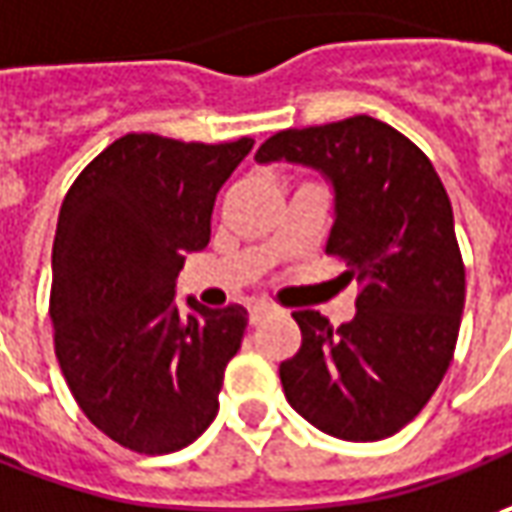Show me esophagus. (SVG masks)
Returning <instances> with one entry per match:
<instances>
[{
  "label": "esophagus",
  "mask_w": 512,
  "mask_h": 512,
  "mask_svg": "<svg viewBox=\"0 0 512 512\" xmlns=\"http://www.w3.org/2000/svg\"><path fill=\"white\" fill-rule=\"evenodd\" d=\"M269 311H272V303H266V300H257V303H252V306H249V320H252V323H260V320H263Z\"/></svg>",
  "instance_id": "1"
}]
</instances>
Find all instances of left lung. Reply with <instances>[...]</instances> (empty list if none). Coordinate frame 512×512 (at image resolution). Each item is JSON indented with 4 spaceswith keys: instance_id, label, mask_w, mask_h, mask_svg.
<instances>
[{
    "instance_id": "8db88e82",
    "label": "left lung",
    "mask_w": 512,
    "mask_h": 512,
    "mask_svg": "<svg viewBox=\"0 0 512 512\" xmlns=\"http://www.w3.org/2000/svg\"><path fill=\"white\" fill-rule=\"evenodd\" d=\"M317 169L334 189L328 255L360 283L340 328L294 311L300 351L280 365L289 405L348 442L394 436L433 397L453 360L465 309V266L453 209L428 155L371 115L283 130L255 155Z\"/></svg>"
}]
</instances>
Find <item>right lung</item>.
Masks as SVG:
<instances>
[{"mask_svg": "<svg viewBox=\"0 0 512 512\" xmlns=\"http://www.w3.org/2000/svg\"><path fill=\"white\" fill-rule=\"evenodd\" d=\"M252 138L184 144L130 133L70 186L53 240L50 320L62 374L84 416L135 453H172L218 416L226 362L249 314L175 303L189 252L212 235L218 189Z\"/></svg>", "mask_w": 512, "mask_h": 512, "instance_id": "obj_1", "label": "right lung"}]
</instances>
